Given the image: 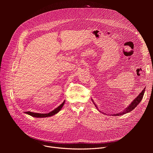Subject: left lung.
Returning a JSON list of instances; mask_svg holds the SVG:
<instances>
[{
  "instance_id": "8db88e82",
  "label": "left lung",
  "mask_w": 153,
  "mask_h": 153,
  "mask_svg": "<svg viewBox=\"0 0 153 153\" xmlns=\"http://www.w3.org/2000/svg\"><path fill=\"white\" fill-rule=\"evenodd\" d=\"M145 88L142 90V93H140L139 94V96H138L135 99H134L133 101L131 103L129 104V105L128 106H127L122 112L117 113V114H111V115H112V116H122V115H123V114H126V113H129V112H130V111H133V110H134V109L139 105V103L141 102V100H142V98H143V97L144 93H145ZM91 100H92V102H93V103L94 104L95 106L96 107V108L99 110V109H98L97 105H96V103L94 102L93 100V99H91Z\"/></svg>"
}]
</instances>
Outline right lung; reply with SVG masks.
<instances>
[{
    "instance_id": "add662e5",
    "label": "right lung",
    "mask_w": 153,
    "mask_h": 153,
    "mask_svg": "<svg viewBox=\"0 0 153 153\" xmlns=\"http://www.w3.org/2000/svg\"><path fill=\"white\" fill-rule=\"evenodd\" d=\"M65 100H64L63 102V103L60 105L58 107H57L56 109H54V110H53L52 111L48 113H45V114H42V113H33V112H30V111H28V112H25L26 114L30 115V116H31L33 117H37V118H42V117H51L52 116H54L56 114L58 113L60 110L63 107V106L64 105V103H65Z\"/></svg>"
}]
</instances>
